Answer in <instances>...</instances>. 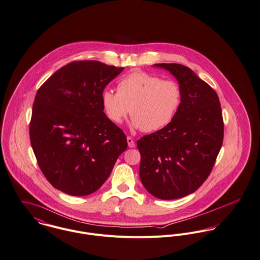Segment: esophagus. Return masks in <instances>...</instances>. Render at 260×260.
Instances as JSON below:
<instances>
[{
    "instance_id": "obj_1",
    "label": "esophagus",
    "mask_w": 260,
    "mask_h": 260,
    "mask_svg": "<svg viewBox=\"0 0 260 260\" xmlns=\"http://www.w3.org/2000/svg\"><path fill=\"white\" fill-rule=\"evenodd\" d=\"M126 141H127L128 147H135V146H136V144H135L134 140H133L131 137H127V138H126Z\"/></svg>"
}]
</instances>
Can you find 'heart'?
Masks as SVG:
<instances>
[{
  "label": "heart",
  "instance_id": "1",
  "mask_svg": "<svg viewBox=\"0 0 260 260\" xmlns=\"http://www.w3.org/2000/svg\"><path fill=\"white\" fill-rule=\"evenodd\" d=\"M116 91L105 89L102 93L106 116L119 124L129 112L131 126L145 133L159 131L171 123L181 103V90L175 82L162 81L144 72L121 79Z\"/></svg>",
  "mask_w": 260,
  "mask_h": 260
}]
</instances>
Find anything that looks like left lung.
<instances>
[{
    "label": "left lung",
    "mask_w": 260,
    "mask_h": 260,
    "mask_svg": "<svg viewBox=\"0 0 260 260\" xmlns=\"http://www.w3.org/2000/svg\"><path fill=\"white\" fill-rule=\"evenodd\" d=\"M169 71L181 90V103L171 123L137 142L140 177L159 200L194 192L211 172L223 141V119L215 90L179 63H155Z\"/></svg>",
    "instance_id": "8db88e82"
}]
</instances>
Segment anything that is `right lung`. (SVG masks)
<instances>
[{
    "label": "right lung",
    "instance_id": "obj_1",
    "mask_svg": "<svg viewBox=\"0 0 260 260\" xmlns=\"http://www.w3.org/2000/svg\"><path fill=\"white\" fill-rule=\"evenodd\" d=\"M123 68L73 61L39 88L29 123L38 165L58 190L85 197L98 190L126 149L123 132L104 113L102 93Z\"/></svg>",
    "mask_w": 260,
    "mask_h": 260
}]
</instances>
